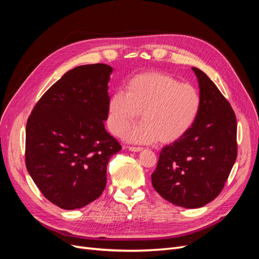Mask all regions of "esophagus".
<instances>
[{"label": "esophagus", "instance_id": "34e87169", "mask_svg": "<svg viewBox=\"0 0 259 259\" xmlns=\"http://www.w3.org/2000/svg\"><path fill=\"white\" fill-rule=\"evenodd\" d=\"M144 148H142V147H134V146H131V147H128V150H131V151H134V152H138V151H142Z\"/></svg>", "mask_w": 259, "mask_h": 259}]
</instances>
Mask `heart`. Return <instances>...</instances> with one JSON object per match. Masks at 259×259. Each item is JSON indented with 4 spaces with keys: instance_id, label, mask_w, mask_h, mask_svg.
<instances>
[{
    "instance_id": "obj_1",
    "label": "heart",
    "mask_w": 259,
    "mask_h": 259,
    "mask_svg": "<svg viewBox=\"0 0 259 259\" xmlns=\"http://www.w3.org/2000/svg\"><path fill=\"white\" fill-rule=\"evenodd\" d=\"M201 108L198 90L160 71L136 74L109 101V125L122 135L142 114V124L128 135L138 143L171 144L183 138L197 120Z\"/></svg>"
}]
</instances>
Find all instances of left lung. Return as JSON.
Returning a JSON list of instances; mask_svg holds the SVG:
<instances>
[{
    "label": "left lung",
    "mask_w": 259,
    "mask_h": 259,
    "mask_svg": "<svg viewBox=\"0 0 259 259\" xmlns=\"http://www.w3.org/2000/svg\"><path fill=\"white\" fill-rule=\"evenodd\" d=\"M200 86L201 108L187 134L164 147L151 175L163 199L197 208L217 198L237 159V117L229 101L209 77L192 68Z\"/></svg>",
    "instance_id": "8db88e82"
}]
</instances>
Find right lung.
Returning <instances> with one entry per match:
<instances>
[{"label":"right lung","mask_w":259,"mask_h":259,"mask_svg":"<svg viewBox=\"0 0 259 259\" xmlns=\"http://www.w3.org/2000/svg\"><path fill=\"white\" fill-rule=\"evenodd\" d=\"M111 72L105 64L70 70L28 117L27 169L44 197L60 208H80L98 199L110 156L122 149L104 125Z\"/></svg>","instance_id":"right-lung-1"}]
</instances>
